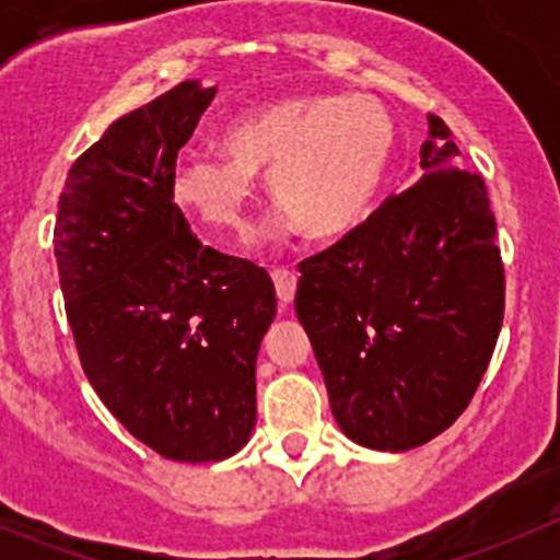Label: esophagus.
Wrapping results in <instances>:
<instances>
[{"mask_svg":"<svg viewBox=\"0 0 560 560\" xmlns=\"http://www.w3.org/2000/svg\"><path fill=\"white\" fill-rule=\"evenodd\" d=\"M270 276H273L276 295H279V301L284 303V306L287 303H292V298H295V290H298V276L287 268H276Z\"/></svg>","mask_w":560,"mask_h":560,"instance_id":"1","label":"esophagus"}]
</instances>
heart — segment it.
<instances>
[{
    "label": "heart",
    "instance_id": "b5f03b06",
    "mask_svg": "<svg viewBox=\"0 0 560 560\" xmlns=\"http://www.w3.org/2000/svg\"><path fill=\"white\" fill-rule=\"evenodd\" d=\"M393 121L369 97L279 100L235 118L224 154H186L171 178L173 200L219 235L252 230L254 175L287 222L312 238H336L363 222L393 156Z\"/></svg>",
    "mask_w": 560,
    "mask_h": 560
}]
</instances>
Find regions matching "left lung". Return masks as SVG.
<instances>
[{
	"instance_id": "left-lung-1",
	"label": "left lung",
	"mask_w": 560,
	"mask_h": 560,
	"mask_svg": "<svg viewBox=\"0 0 560 560\" xmlns=\"http://www.w3.org/2000/svg\"><path fill=\"white\" fill-rule=\"evenodd\" d=\"M422 178L298 265L295 312L352 442L404 453L477 393L504 319V265L482 175L428 116Z\"/></svg>"
}]
</instances>
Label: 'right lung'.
<instances>
[{
  "instance_id": "1",
  "label": "right lung",
  "mask_w": 560,
  "mask_h": 560,
  "mask_svg": "<svg viewBox=\"0 0 560 560\" xmlns=\"http://www.w3.org/2000/svg\"><path fill=\"white\" fill-rule=\"evenodd\" d=\"M217 86L184 81L116 118L70 167L54 246L81 365L138 442L178 463L235 455L257 422L265 268L202 246L173 202L175 156Z\"/></svg>"
}]
</instances>
